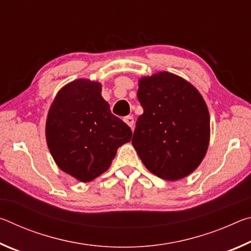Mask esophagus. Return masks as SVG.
Masks as SVG:
<instances>
[{"mask_svg":"<svg viewBox=\"0 0 251 251\" xmlns=\"http://www.w3.org/2000/svg\"><path fill=\"white\" fill-rule=\"evenodd\" d=\"M124 122L126 123L127 125H128L131 129L134 128V117L133 116H126L124 117Z\"/></svg>","mask_w":251,"mask_h":251,"instance_id":"34e87169","label":"esophagus"}]
</instances>
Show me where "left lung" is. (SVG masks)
Listing matches in <instances>:
<instances>
[{
	"mask_svg": "<svg viewBox=\"0 0 251 251\" xmlns=\"http://www.w3.org/2000/svg\"><path fill=\"white\" fill-rule=\"evenodd\" d=\"M144 113L137 118L131 144L148 171L178 180L196 169L209 144L207 105L196 88L168 72L139 80Z\"/></svg>",
	"mask_w": 251,
	"mask_h": 251,
	"instance_id": "8db88e82",
	"label": "left lung"
}]
</instances>
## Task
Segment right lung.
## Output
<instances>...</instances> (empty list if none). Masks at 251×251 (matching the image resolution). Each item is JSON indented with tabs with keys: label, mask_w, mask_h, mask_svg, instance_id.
Masks as SVG:
<instances>
[{
	"label": "right lung",
	"mask_w": 251,
	"mask_h": 251,
	"mask_svg": "<svg viewBox=\"0 0 251 251\" xmlns=\"http://www.w3.org/2000/svg\"><path fill=\"white\" fill-rule=\"evenodd\" d=\"M100 83L76 79L57 93L46 121V141L57 166L80 181L109 168L131 130L113 115Z\"/></svg>",
	"instance_id": "right-lung-1"
}]
</instances>
